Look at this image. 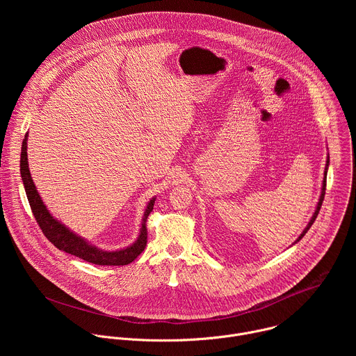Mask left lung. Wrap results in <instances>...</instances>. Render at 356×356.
<instances>
[{"instance_id":"obj_1","label":"left lung","mask_w":356,"mask_h":356,"mask_svg":"<svg viewBox=\"0 0 356 356\" xmlns=\"http://www.w3.org/2000/svg\"><path fill=\"white\" fill-rule=\"evenodd\" d=\"M328 165H330V156H328V159H327V165H325V172H324V180H323V188H321V195H320V200H318V204H317V209H316V211H314V214H313V217H312V220H310V222H309V225L304 228V231L300 234V236L297 238V241L296 242H298L304 235L307 234V231L312 228V225H313V222L316 221V218H317V216H318V213H320V209H321V206H323V201H324V195H325V187H327V169H328ZM294 242V243H296Z\"/></svg>"}]
</instances>
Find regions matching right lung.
I'll return each instance as SVG.
<instances>
[{"label":"right lung","instance_id":"1","mask_svg":"<svg viewBox=\"0 0 356 356\" xmlns=\"http://www.w3.org/2000/svg\"><path fill=\"white\" fill-rule=\"evenodd\" d=\"M26 139L28 135H25V139L22 142V150H21V176L24 181V187L26 191V197L29 201L31 210L33 213V217L40 227L43 235L52 242L58 249L65 250L70 255H74L86 262L101 265V266H124L135 261L142 250L146 246L147 242V229H146V220L150 211L154 210L155 198H152L147 202V207L143 214L142 227L138 239L128 248L121 250H101L92 245H90L87 241L72 232L69 228H66L63 224H60L58 220H55L50 216L49 210L43 204V201L32 181L29 168H28V152H26Z\"/></svg>","mask_w":356,"mask_h":356}]
</instances>
